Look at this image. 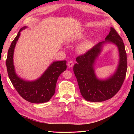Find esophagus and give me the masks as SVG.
Here are the masks:
<instances>
[{"instance_id": "obj_1", "label": "esophagus", "mask_w": 134, "mask_h": 134, "mask_svg": "<svg viewBox=\"0 0 134 134\" xmlns=\"http://www.w3.org/2000/svg\"><path fill=\"white\" fill-rule=\"evenodd\" d=\"M67 65L69 67H72L74 65V63L72 61H70V62H68Z\"/></svg>"}]
</instances>
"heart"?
Returning a JSON list of instances; mask_svg holds the SVG:
<instances>
[{"label": "heart", "mask_w": 134, "mask_h": 134, "mask_svg": "<svg viewBox=\"0 0 134 134\" xmlns=\"http://www.w3.org/2000/svg\"><path fill=\"white\" fill-rule=\"evenodd\" d=\"M82 38H83V35L82 34H79L71 38V41H76L81 40ZM92 45L93 44L90 41H85V42L81 43L80 45V46L79 47V49L81 53H85V52L87 51L89 49L92 48Z\"/></svg>", "instance_id": "heart-1"}]
</instances>
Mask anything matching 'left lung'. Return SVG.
Returning <instances> with one entry per match:
<instances>
[{
	"label": "left lung",
	"mask_w": 134,
	"mask_h": 134,
	"mask_svg": "<svg viewBox=\"0 0 134 134\" xmlns=\"http://www.w3.org/2000/svg\"><path fill=\"white\" fill-rule=\"evenodd\" d=\"M112 43L119 49V62L116 70L108 78L100 79L95 73L96 61L104 45ZM126 54L124 43L114 28L104 41L96 44L86 54L76 58L77 63L73 67L81 94L85 100L92 102H103L116 94L123 84L127 70Z\"/></svg>",
	"instance_id": "obj_1"
}]
</instances>
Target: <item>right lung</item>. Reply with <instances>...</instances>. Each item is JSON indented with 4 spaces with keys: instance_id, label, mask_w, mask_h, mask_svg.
I'll return each instance as SVG.
<instances>
[{
    "instance_id": "obj_1",
    "label": "right lung",
    "mask_w": 134,
    "mask_h": 134,
    "mask_svg": "<svg viewBox=\"0 0 134 134\" xmlns=\"http://www.w3.org/2000/svg\"><path fill=\"white\" fill-rule=\"evenodd\" d=\"M26 28L25 26L20 29L9 48L6 62L8 74L15 89L24 99L34 103L47 102L55 93L57 81L59 76L66 70L67 62H53L44 73L35 80H25L18 76L13 63V54L21 32Z\"/></svg>"
}]
</instances>
